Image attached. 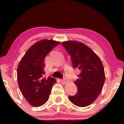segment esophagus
<instances>
[{
    "label": "esophagus",
    "mask_w": 124,
    "mask_h": 124,
    "mask_svg": "<svg viewBox=\"0 0 124 124\" xmlns=\"http://www.w3.org/2000/svg\"><path fill=\"white\" fill-rule=\"evenodd\" d=\"M60 81H61V82L62 83V84H67V83L68 82V80H67V79H66V78L61 79H60Z\"/></svg>",
    "instance_id": "obj_1"
}]
</instances>
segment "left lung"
Returning <instances> with one entry per match:
<instances>
[{"mask_svg":"<svg viewBox=\"0 0 124 124\" xmlns=\"http://www.w3.org/2000/svg\"><path fill=\"white\" fill-rule=\"evenodd\" d=\"M70 56L73 68L81 70L74 83L77 93L69 96L73 104L79 107L89 106L96 99L102 90L105 82V73L101 59L91 49L81 42L68 40L62 42Z\"/></svg>","mask_w":124,"mask_h":124,"instance_id":"left-lung-1","label":"left lung"}]
</instances>
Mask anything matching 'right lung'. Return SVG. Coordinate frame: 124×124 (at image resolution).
<instances>
[{"label":"right lung","mask_w":124,"mask_h":124,"mask_svg":"<svg viewBox=\"0 0 124 124\" xmlns=\"http://www.w3.org/2000/svg\"><path fill=\"white\" fill-rule=\"evenodd\" d=\"M60 43L43 39L31 46L22 57L17 67L18 85L25 99L34 107H40L49 99L56 80L45 77V59L48 52Z\"/></svg>","instance_id":"add662e5"}]
</instances>
